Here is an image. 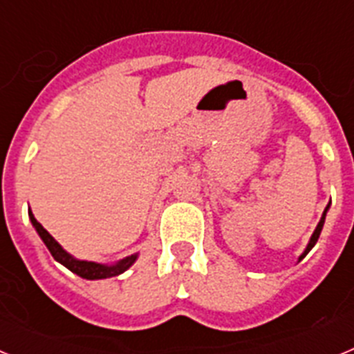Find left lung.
I'll list each match as a JSON object with an SVG mask.
<instances>
[{
	"mask_svg": "<svg viewBox=\"0 0 354 354\" xmlns=\"http://www.w3.org/2000/svg\"><path fill=\"white\" fill-rule=\"evenodd\" d=\"M328 209H330V205H326V209H324L323 216H321V221H319V223H317V227H315L314 234H312V237H310V241H308V245H306L305 252H303L301 255H299V261H301V259H305V255H306V253L310 252V250L314 248V245H315V243H317V239H319V234H321V230H323L324 218H326V212H328Z\"/></svg>",
	"mask_w": 354,
	"mask_h": 354,
	"instance_id": "1",
	"label": "left lung"
}]
</instances>
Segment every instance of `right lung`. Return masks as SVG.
I'll use <instances>...</instances> for the list:
<instances>
[{
    "mask_svg": "<svg viewBox=\"0 0 354 354\" xmlns=\"http://www.w3.org/2000/svg\"><path fill=\"white\" fill-rule=\"evenodd\" d=\"M30 214L31 225L35 227V230L39 232L40 239L44 241V245L48 246V250L51 252V255L55 257V261H58L60 264H64L67 270H71L72 273H76L77 277L86 278V280H101V278H111L117 277V274L124 273L126 270H129L131 266L134 264V261L138 259V253H134V255H129V257L122 259L118 261L117 264L113 266H106V264H97V262H88V261H77L71 255V253L65 252L58 243H56L55 237L35 220V216L33 212L28 211Z\"/></svg>",
    "mask_w": 354,
    "mask_h": 354,
    "instance_id": "1",
    "label": "right lung"
}]
</instances>
